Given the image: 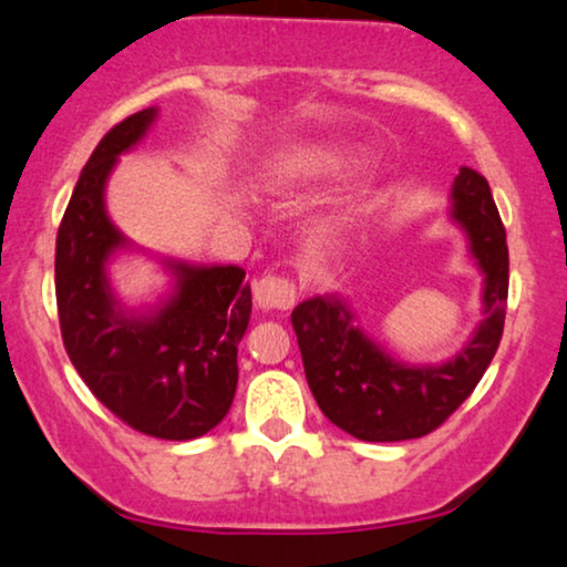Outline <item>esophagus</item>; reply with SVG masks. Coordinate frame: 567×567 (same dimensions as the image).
<instances>
[{
  "label": "esophagus",
  "instance_id": "obj_1",
  "mask_svg": "<svg viewBox=\"0 0 567 567\" xmlns=\"http://www.w3.org/2000/svg\"><path fill=\"white\" fill-rule=\"evenodd\" d=\"M254 300L264 311H288L296 306L298 288L288 277H261L254 282Z\"/></svg>",
  "mask_w": 567,
  "mask_h": 567
}]
</instances>
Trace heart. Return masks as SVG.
<instances>
[{"label":"heart","instance_id":"b5f03b06","mask_svg":"<svg viewBox=\"0 0 567 567\" xmlns=\"http://www.w3.org/2000/svg\"><path fill=\"white\" fill-rule=\"evenodd\" d=\"M339 165V155L331 153V150H306V153H296L290 157H285L282 163L277 165L275 176V186H282V184H292V181H300V178H313L319 176V173H329L334 171ZM337 225H321L319 230H316V236L321 240H327L329 236H334Z\"/></svg>","mask_w":567,"mask_h":567}]
</instances>
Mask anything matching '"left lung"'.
I'll return each mask as SVG.
<instances>
[{
	"instance_id": "obj_1",
	"label": "left lung",
	"mask_w": 567,
	"mask_h": 567,
	"mask_svg": "<svg viewBox=\"0 0 567 567\" xmlns=\"http://www.w3.org/2000/svg\"><path fill=\"white\" fill-rule=\"evenodd\" d=\"M451 220L464 230L482 285V321L470 342L441 365L396 360L362 331L337 292L296 306L308 386L321 412L360 441L391 443L433 433L472 394L503 337L508 303V244L485 176L462 168L451 188Z\"/></svg>"
}]
</instances>
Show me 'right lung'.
Wrapping results in <instances>:
<instances>
[{"label":"right lung","instance_id":"obj_1","mask_svg":"<svg viewBox=\"0 0 567 567\" xmlns=\"http://www.w3.org/2000/svg\"><path fill=\"white\" fill-rule=\"evenodd\" d=\"M155 118L145 109L121 121L82 168L56 236V306L66 354L97 402L140 433L192 441L236 396L251 288L236 264L165 261L176 282L157 306L132 311L113 292L109 261L130 240L105 213V184Z\"/></svg>","mask_w":567,"mask_h":567}]
</instances>
